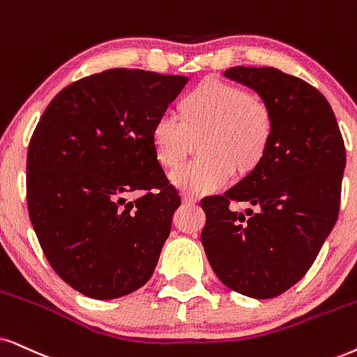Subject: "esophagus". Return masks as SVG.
<instances>
[{
  "instance_id": "34e87169",
  "label": "esophagus",
  "mask_w": 357,
  "mask_h": 357,
  "mask_svg": "<svg viewBox=\"0 0 357 357\" xmlns=\"http://www.w3.org/2000/svg\"><path fill=\"white\" fill-rule=\"evenodd\" d=\"M181 199H183V202L186 206H192V204H196V202H197V197L196 196H191V194H186V192H183Z\"/></svg>"
}]
</instances>
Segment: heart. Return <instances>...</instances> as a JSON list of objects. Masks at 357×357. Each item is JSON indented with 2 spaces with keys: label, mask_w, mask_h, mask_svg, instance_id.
I'll return each instance as SVG.
<instances>
[{
  "label": "heart",
  "mask_w": 357,
  "mask_h": 357,
  "mask_svg": "<svg viewBox=\"0 0 357 357\" xmlns=\"http://www.w3.org/2000/svg\"><path fill=\"white\" fill-rule=\"evenodd\" d=\"M273 135L272 108L220 79H206L181 102V119L165 114L155 121L151 142L165 168L174 169L199 143V161L171 174V183L191 196L214 192L232 173L245 178L264 161Z\"/></svg>",
  "instance_id": "1"
}]
</instances>
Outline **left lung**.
Segmentation results:
<instances>
[{"mask_svg": "<svg viewBox=\"0 0 357 357\" xmlns=\"http://www.w3.org/2000/svg\"><path fill=\"white\" fill-rule=\"evenodd\" d=\"M272 108L273 135L261 165L222 196L201 201L207 260L220 282L250 298H273L305 277L335 227L346 150L319 90L273 67H232ZM232 202L252 205L236 211Z\"/></svg>", "mask_w": 357, "mask_h": 357, "instance_id": "1", "label": "left lung"}]
</instances>
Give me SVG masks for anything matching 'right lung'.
I'll return each mask as SVG.
<instances>
[{
  "label": "right lung",
  "instance_id": "1",
  "mask_svg": "<svg viewBox=\"0 0 357 357\" xmlns=\"http://www.w3.org/2000/svg\"><path fill=\"white\" fill-rule=\"evenodd\" d=\"M188 77L110 69L62 89L28 148L26 197L44 255L67 285L96 300L151 278L181 197L151 142ZM130 192H142L126 202Z\"/></svg>",
  "mask_w": 357,
  "mask_h": 357
}]
</instances>
